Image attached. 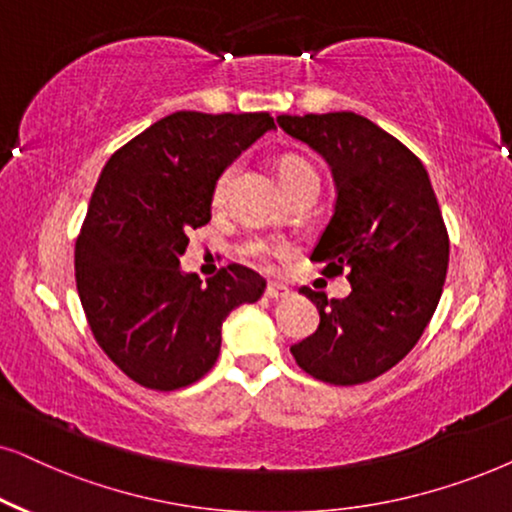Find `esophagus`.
Masks as SVG:
<instances>
[{"label":"esophagus","mask_w":512,"mask_h":512,"mask_svg":"<svg viewBox=\"0 0 512 512\" xmlns=\"http://www.w3.org/2000/svg\"><path fill=\"white\" fill-rule=\"evenodd\" d=\"M265 296H268L270 301H282V298L291 296V291L287 287H282V284H268V289H265Z\"/></svg>","instance_id":"obj_1"}]
</instances>
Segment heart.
Wrapping results in <instances>:
<instances>
[{
    "label": "heart",
    "mask_w": 512,
    "mask_h": 512,
    "mask_svg": "<svg viewBox=\"0 0 512 512\" xmlns=\"http://www.w3.org/2000/svg\"><path fill=\"white\" fill-rule=\"evenodd\" d=\"M235 176H237V164H230V167L225 169L221 176H218V181L214 185V202L216 204H221L223 199L228 197V190H230L232 181H235ZM280 178H282L284 188H289V185L303 181V178H317V174L308 162H303V159H296V157H289V159H284V162H282ZM254 251H256V254H263L261 244H256Z\"/></svg>",
    "instance_id": "heart-1"
}]
</instances>
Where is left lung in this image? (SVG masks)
Here are the masks:
<instances>
[{
    "label": "left lung",
    "mask_w": 512,
    "mask_h": 512,
    "mask_svg": "<svg viewBox=\"0 0 512 512\" xmlns=\"http://www.w3.org/2000/svg\"><path fill=\"white\" fill-rule=\"evenodd\" d=\"M284 134L329 164L336 204L310 261L350 270L345 298L301 289L320 310L291 345L298 367L331 386L386 374L426 331L449 265V237L428 171L414 152L355 112L280 115Z\"/></svg>",
    "instance_id": "left-lung-1"
}]
</instances>
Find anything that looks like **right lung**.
I'll return each instance as SVG.
<instances>
[{"label": "right lung", "mask_w": 512, "mask_h": 512, "mask_svg": "<svg viewBox=\"0 0 512 512\" xmlns=\"http://www.w3.org/2000/svg\"><path fill=\"white\" fill-rule=\"evenodd\" d=\"M272 129L265 112L181 110L105 164L77 237V291L98 345L141 386L202 378L221 353L225 317L263 296L254 270L232 263L202 284L181 256L211 221L218 176Z\"/></svg>", "instance_id": "1"}]
</instances>
